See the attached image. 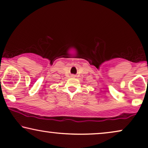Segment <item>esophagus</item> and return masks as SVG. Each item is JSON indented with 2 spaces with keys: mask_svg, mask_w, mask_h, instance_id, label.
<instances>
[{
  "mask_svg": "<svg viewBox=\"0 0 148 148\" xmlns=\"http://www.w3.org/2000/svg\"><path fill=\"white\" fill-rule=\"evenodd\" d=\"M72 76H74V75H72Z\"/></svg>",
  "mask_w": 148,
  "mask_h": 148,
  "instance_id": "obj_1",
  "label": "esophagus"
}]
</instances>
